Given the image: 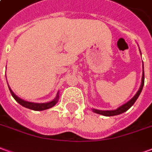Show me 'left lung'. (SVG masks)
<instances>
[{
  "instance_id": "obj_1",
  "label": "left lung",
  "mask_w": 152,
  "mask_h": 152,
  "mask_svg": "<svg viewBox=\"0 0 152 152\" xmlns=\"http://www.w3.org/2000/svg\"><path fill=\"white\" fill-rule=\"evenodd\" d=\"M141 52V51H140ZM142 68H143V63H142ZM144 86V71L142 72V83H141V86L138 91L136 93V94L132 98V99L127 102L126 103H124V105L121 106L120 107H118L117 109L115 110H113V111H102V110H97V109H92L93 112H95V113H98V114L102 115H105V116H112V115H120L124 113V112L128 111L129 109L132 106L134 105V103L136 102V100L138 98V96L140 95L141 92L142 90V88H143Z\"/></svg>"
}]
</instances>
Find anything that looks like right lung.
<instances>
[{
  "label": "right lung",
  "instance_id": "obj_1",
  "mask_svg": "<svg viewBox=\"0 0 152 152\" xmlns=\"http://www.w3.org/2000/svg\"><path fill=\"white\" fill-rule=\"evenodd\" d=\"M9 89H10V91L11 93V95L13 96V98L16 100V102H18L20 105L23 106V107H24L26 108L34 110V111H43V110H46V109L53 107V106L55 105L57 102H58V98H59L58 94H57L56 98L53 99V100H52V101H50V102H44V103H35V102H28V101L23 100V99H21L20 98H18L17 95H15V93L12 91L11 89H10V87H9Z\"/></svg>",
  "mask_w": 152,
  "mask_h": 152
}]
</instances>
